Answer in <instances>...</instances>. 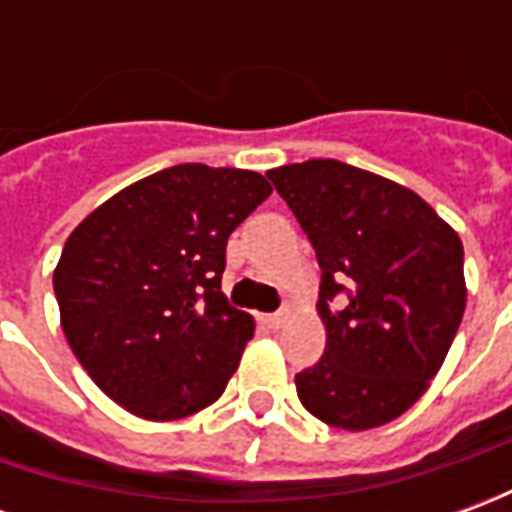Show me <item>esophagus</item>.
I'll use <instances>...</instances> for the list:
<instances>
[{
	"label": "esophagus",
	"mask_w": 512,
	"mask_h": 512,
	"mask_svg": "<svg viewBox=\"0 0 512 512\" xmlns=\"http://www.w3.org/2000/svg\"><path fill=\"white\" fill-rule=\"evenodd\" d=\"M260 323L268 329H279L285 323V312H271V315H260Z\"/></svg>",
	"instance_id": "esophagus-1"
}]
</instances>
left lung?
Returning <instances> with one entry per match:
<instances>
[{
  "mask_svg": "<svg viewBox=\"0 0 512 512\" xmlns=\"http://www.w3.org/2000/svg\"><path fill=\"white\" fill-rule=\"evenodd\" d=\"M266 175L321 266L326 351L296 373L299 400L332 428L392 422L428 389L461 326V238L419 194L334 158Z\"/></svg>",
  "mask_w": 512,
  "mask_h": 512,
  "instance_id": "8db88e82",
  "label": "left lung"
}]
</instances>
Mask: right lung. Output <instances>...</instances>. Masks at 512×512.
<instances>
[{
    "label": "right lung",
    "instance_id": "right-lung-1",
    "mask_svg": "<svg viewBox=\"0 0 512 512\" xmlns=\"http://www.w3.org/2000/svg\"><path fill=\"white\" fill-rule=\"evenodd\" d=\"M268 194L249 169L178 164L117 191L65 241L62 332L126 411L167 422L224 392L255 334L222 293L227 238Z\"/></svg>",
    "mask_w": 512,
    "mask_h": 512
}]
</instances>
